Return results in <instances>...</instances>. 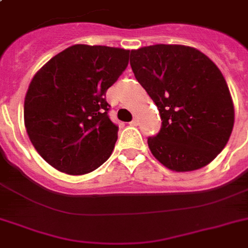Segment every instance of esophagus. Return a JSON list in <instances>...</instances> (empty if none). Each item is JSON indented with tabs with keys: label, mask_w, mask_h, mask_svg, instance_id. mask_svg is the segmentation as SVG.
Instances as JSON below:
<instances>
[{
	"label": "esophagus",
	"mask_w": 248,
	"mask_h": 248,
	"mask_svg": "<svg viewBox=\"0 0 248 248\" xmlns=\"http://www.w3.org/2000/svg\"><path fill=\"white\" fill-rule=\"evenodd\" d=\"M130 124H131V126H136V124H138V120H136V118H134V120L130 122Z\"/></svg>",
	"instance_id": "34e87169"
}]
</instances>
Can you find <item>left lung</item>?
<instances>
[{"label": "left lung", "instance_id": "left-lung-1", "mask_svg": "<svg viewBox=\"0 0 248 248\" xmlns=\"http://www.w3.org/2000/svg\"><path fill=\"white\" fill-rule=\"evenodd\" d=\"M130 64L162 120L148 138L152 155L176 172L215 159L234 124L231 93L215 63L194 47L161 44L131 50Z\"/></svg>", "mask_w": 248, "mask_h": 248}]
</instances>
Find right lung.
I'll list each match as a JSON object with an SVG mask.
<instances>
[{
    "label": "right lung",
    "instance_id": "right-lung-1",
    "mask_svg": "<svg viewBox=\"0 0 248 248\" xmlns=\"http://www.w3.org/2000/svg\"><path fill=\"white\" fill-rule=\"evenodd\" d=\"M128 50L73 45L50 59L29 83L24 124L42 158L68 175H85L110 157L118 126L107 90L128 64Z\"/></svg>",
    "mask_w": 248,
    "mask_h": 248
}]
</instances>
